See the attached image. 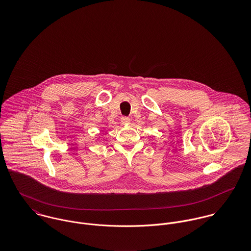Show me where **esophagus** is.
<instances>
[{
  "mask_svg": "<svg viewBox=\"0 0 251 251\" xmlns=\"http://www.w3.org/2000/svg\"><path fill=\"white\" fill-rule=\"evenodd\" d=\"M121 121H122V123H123L124 125H126V124H129V122H130V120H129V118H128V117H122Z\"/></svg>",
  "mask_w": 251,
  "mask_h": 251,
  "instance_id": "1",
  "label": "esophagus"
}]
</instances>
